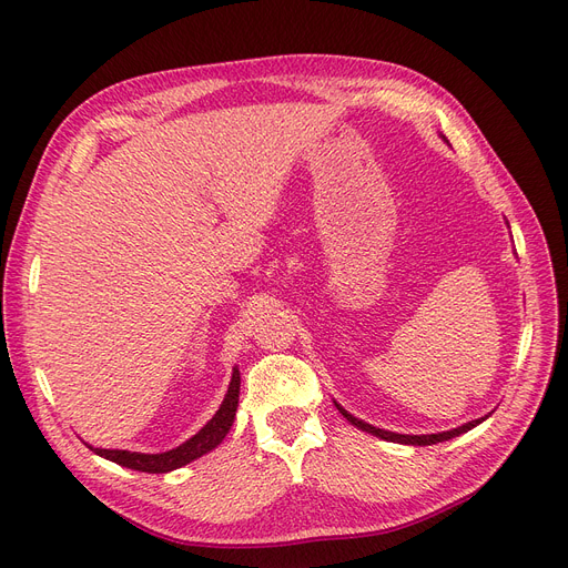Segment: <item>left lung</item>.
<instances>
[{"label":"left lung","instance_id":"left-lung-1","mask_svg":"<svg viewBox=\"0 0 568 568\" xmlns=\"http://www.w3.org/2000/svg\"><path fill=\"white\" fill-rule=\"evenodd\" d=\"M334 405H336V409L343 414V418L351 420L355 427H359V429H364V432H368V434H375V436H379V439H384V442L405 444V446H432V444L448 442V439H453V436H459V434H464V432L473 429L475 425H479V423H483V420L487 418V416H485V418H477V420H470V423H466V425H459V427H455V429L439 432V434H398V432H388V429L373 427V425H368V423L359 420L357 416H353L351 412H345L338 403H334Z\"/></svg>","mask_w":568,"mask_h":568}]
</instances>
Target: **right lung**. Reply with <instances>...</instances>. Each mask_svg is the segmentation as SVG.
<instances>
[{
  "label": "right lung",
  "instance_id": "obj_1",
  "mask_svg": "<svg viewBox=\"0 0 568 568\" xmlns=\"http://www.w3.org/2000/svg\"><path fill=\"white\" fill-rule=\"evenodd\" d=\"M239 390H241V373H239V368H234L227 396H225L221 409H217L215 416L195 436H191L189 442H184L182 446L172 448L168 453L145 455V453H129V450H104V448H93V446H89V448L109 462H115L124 468L143 470V473H168L174 468H182V466L191 464L193 459L206 455L209 450H213L225 439L232 423H234V416H236Z\"/></svg>",
  "mask_w": 568,
  "mask_h": 568
}]
</instances>
